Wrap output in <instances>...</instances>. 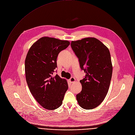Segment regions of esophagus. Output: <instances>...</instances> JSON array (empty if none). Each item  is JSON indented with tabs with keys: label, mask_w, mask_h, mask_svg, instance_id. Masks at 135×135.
I'll use <instances>...</instances> for the list:
<instances>
[{
	"label": "esophagus",
	"mask_w": 135,
	"mask_h": 135,
	"mask_svg": "<svg viewBox=\"0 0 135 135\" xmlns=\"http://www.w3.org/2000/svg\"><path fill=\"white\" fill-rule=\"evenodd\" d=\"M69 81L70 83H73L75 81V78L74 77H71L70 79L69 80Z\"/></svg>",
	"instance_id": "34e87169"
}]
</instances>
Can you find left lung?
<instances>
[{
    "mask_svg": "<svg viewBox=\"0 0 135 135\" xmlns=\"http://www.w3.org/2000/svg\"><path fill=\"white\" fill-rule=\"evenodd\" d=\"M71 47L86 73L80 80L81 91L76 95L79 106L85 109L98 106L106 97L110 86L113 65L108 48L94 37L72 41Z\"/></svg>",
    "mask_w": 135,
    "mask_h": 135,
    "instance_id": "1",
    "label": "left lung"
}]
</instances>
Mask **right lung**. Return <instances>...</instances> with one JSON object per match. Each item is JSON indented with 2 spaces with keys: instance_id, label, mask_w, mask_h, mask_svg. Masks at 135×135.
I'll list each match as a JSON object with an SVG mask.
<instances>
[{
  "instance_id": "right-lung-1",
  "label": "right lung",
  "mask_w": 135,
  "mask_h": 135,
  "mask_svg": "<svg viewBox=\"0 0 135 135\" xmlns=\"http://www.w3.org/2000/svg\"><path fill=\"white\" fill-rule=\"evenodd\" d=\"M70 45L68 40L43 37L33 44L25 59L26 79L30 91L44 108L54 110L62 103L68 88L65 79L53 76L59 53Z\"/></svg>"
}]
</instances>
